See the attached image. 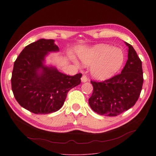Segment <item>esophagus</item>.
I'll return each mask as SVG.
<instances>
[{
	"label": "esophagus",
	"mask_w": 156,
	"mask_h": 156,
	"mask_svg": "<svg viewBox=\"0 0 156 156\" xmlns=\"http://www.w3.org/2000/svg\"><path fill=\"white\" fill-rule=\"evenodd\" d=\"M81 81H82L83 83H85V82H87V81H88V79H87V76L85 75H83V76H82V77L81 78Z\"/></svg>",
	"instance_id": "1"
}]
</instances>
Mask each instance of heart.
<instances>
[{"label":"heart","instance_id":"1","mask_svg":"<svg viewBox=\"0 0 156 156\" xmlns=\"http://www.w3.org/2000/svg\"><path fill=\"white\" fill-rule=\"evenodd\" d=\"M80 59L85 66L91 67L92 75L99 80H107L120 69L125 56L119 48L107 44H99L79 53Z\"/></svg>","mask_w":156,"mask_h":156}]
</instances>
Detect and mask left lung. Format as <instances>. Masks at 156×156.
Listing matches in <instances>:
<instances>
[{"label": "left lung", "instance_id": "left-lung-1", "mask_svg": "<svg viewBox=\"0 0 156 156\" xmlns=\"http://www.w3.org/2000/svg\"><path fill=\"white\" fill-rule=\"evenodd\" d=\"M125 44L128 60L119 75L103 82L91 81L94 90L88 103L101 115L118 116L133 107L140 96L144 82L142 61L133 47Z\"/></svg>", "mask_w": 156, "mask_h": 156}]
</instances>
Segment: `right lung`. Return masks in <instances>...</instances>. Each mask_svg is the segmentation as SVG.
I'll list each match as a JSON object with an SVG mask.
<instances>
[{"mask_svg":"<svg viewBox=\"0 0 156 156\" xmlns=\"http://www.w3.org/2000/svg\"><path fill=\"white\" fill-rule=\"evenodd\" d=\"M59 48L54 40L40 39L27 47L14 62L12 90L16 100L35 114L56 112L64 104L68 92L81 83V73L68 76L55 66L47 65L46 57Z\"/></svg>","mask_w":156,"mask_h":156,"instance_id":"add662e5","label":"right lung"}]
</instances>
